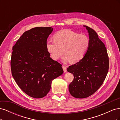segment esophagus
<instances>
[{"label":"esophagus","mask_w":120,"mask_h":120,"mask_svg":"<svg viewBox=\"0 0 120 120\" xmlns=\"http://www.w3.org/2000/svg\"><path fill=\"white\" fill-rule=\"evenodd\" d=\"M63 70L64 71V72H67V67L64 66H63Z\"/></svg>","instance_id":"1"}]
</instances>
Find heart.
Here are the masks:
<instances>
[{
    "mask_svg": "<svg viewBox=\"0 0 120 120\" xmlns=\"http://www.w3.org/2000/svg\"><path fill=\"white\" fill-rule=\"evenodd\" d=\"M53 38L54 41L49 40L46 42V48L50 57L56 60L64 53V62L70 61L71 64L77 63L84 57L89 48L88 36L72 30L60 31L54 35Z\"/></svg>",
    "mask_w": 120,
    "mask_h": 120,
    "instance_id": "heart-1",
    "label": "heart"
}]
</instances>
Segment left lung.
<instances>
[{
	"instance_id": "8db88e82",
	"label": "left lung",
	"mask_w": 120,
	"mask_h": 120,
	"mask_svg": "<svg viewBox=\"0 0 120 120\" xmlns=\"http://www.w3.org/2000/svg\"><path fill=\"white\" fill-rule=\"evenodd\" d=\"M83 27L89 35V49L80 61L67 68L74 77L68 86L69 92L79 99L91 96L100 88L106 79L109 65L106 48L97 32L86 25Z\"/></svg>"
}]
</instances>
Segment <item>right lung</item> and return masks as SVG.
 <instances>
[{"label": "right lung", "instance_id": "right-lung-1", "mask_svg": "<svg viewBox=\"0 0 120 120\" xmlns=\"http://www.w3.org/2000/svg\"><path fill=\"white\" fill-rule=\"evenodd\" d=\"M51 27H36L24 32L12 48L11 70L17 85L31 97L42 98L52 80L64 72L62 65L50 57L46 41Z\"/></svg>", "mask_w": 120, "mask_h": 120}]
</instances>
